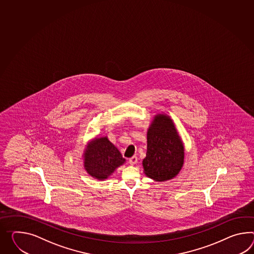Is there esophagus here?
<instances>
[{
  "label": "esophagus",
  "mask_w": 254,
  "mask_h": 254,
  "mask_svg": "<svg viewBox=\"0 0 254 254\" xmlns=\"http://www.w3.org/2000/svg\"><path fill=\"white\" fill-rule=\"evenodd\" d=\"M128 162H129L131 165L136 164V162H137V158H136V156H133V157H131L129 160H128Z\"/></svg>",
  "instance_id": "34e87169"
}]
</instances>
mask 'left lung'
Instances as JSON below:
<instances>
[{
	"instance_id": "8db88e82",
	"label": "left lung",
	"mask_w": 254,
	"mask_h": 254,
	"mask_svg": "<svg viewBox=\"0 0 254 254\" xmlns=\"http://www.w3.org/2000/svg\"><path fill=\"white\" fill-rule=\"evenodd\" d=\"M147 138V154L143 160L146 175L159 182L175 177L183 167L185 149L172 120L164 115L156 116Z\"/></svg>"
}]
</instances>
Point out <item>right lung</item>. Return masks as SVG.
<instances>
[{"label": "right lung", "mask_w": 254, "mask_h": 254, "mask_svg": "<svg viewBox=\"0 0 254 254\" xmlns=\"http://www.w3.org/2000/svg\"><path fill=\"white\" fill-rule=\"evenodd\" d=\"M125 159L107 137L96 138L88 146L84 154V167L94 178L105 180L122 165Z\"/></svg>", "instance_id": "add662e5"}]
</instances>
